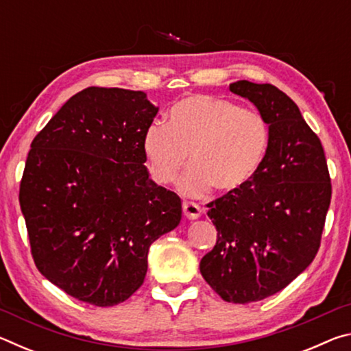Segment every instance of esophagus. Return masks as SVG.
I'll use <instances>...</instances> for the list:
<instances>
[{
	"mask_svg": "<svg viewBox=\"0 0 351 351\" xmlns=\"http://www.w3.org/2000/svg\"><path fill=\"white\" fill-rule=\"evenodd\" d=\"M182 212H184V215H186V218L197 219L201 215V207L195 203H190V201H184Z\"/></svg>",
	"mask_w": 351,
	"mask_h": 351,
	"instance_id": "34e87169",
	"label": "esophagus"
}]
</instances>
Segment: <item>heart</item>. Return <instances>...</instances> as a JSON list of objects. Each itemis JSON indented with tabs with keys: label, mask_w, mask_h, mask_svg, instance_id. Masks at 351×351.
Masks as SVG:
<instances>
[{
	"label": "heart",
	"mask_w": 351,
	"mask_h": 351,
	"mask_svg": "<svg viewBox=\"0 0 351 351\" xmlns=\"http://www.w3.org/2000/svg\"><path fill=\"white\" fill-rule=\"evenodd\" d=\"M269 139V125L258 111L197 94L171 106L167 125L147 128L144 153L148 171L161 186L176 181L190 154L193 167L180 181V190L201 197L212 187L229 193L246 186L263 164Z\"/></svg>",
	"instance_id": "obj_1"
}]
</instances>
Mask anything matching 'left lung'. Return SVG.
<instances>
[{
  "instance_id": "obj_1",
  "label": "left lung",
  "mask_w": 351,
  "mask_h": 351,
  "mask_svg": "<svg viewBox=\"0 0 351 351\" xmlns=\"http://www.w3.org/2000/svg\"><path fill=\"white\" fill-rule=\"evenodd\" d=\"M229 90L263 114L269 148L246 186L207 204L218 234L199 271L223 300L249 304L288 287L316 257L331 181L320 139L287 94L247 80Z\"/></svg>"
}]
</instances>
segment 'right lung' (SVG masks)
<instances>
[{"instance_id": "right-lung-1", "label": "right lung", "mask_w": 351, "mask_h": 351, "mask_svg": "<svg viewBox=\"0 0 351 351\" xmlns=\"http://www.w3.org/2000/svg\"><path fill=\"white\" fill-rule=\"evenodd\" d=\"M158 108L144 91L90 86L35 136L20 182L31 254L47 280L96 306L144 283L154 240L181 221V199L145 169Z\"/></svg>"}]
</instances>
